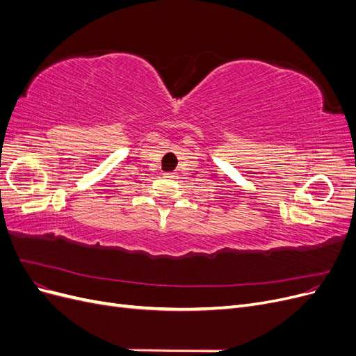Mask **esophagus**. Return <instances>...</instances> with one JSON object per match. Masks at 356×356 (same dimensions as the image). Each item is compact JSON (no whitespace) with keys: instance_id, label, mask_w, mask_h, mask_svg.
<instances>
[{"instance_id":"1","label":"esophagus","mask_w":356,"mask_h":356,"mask_svg":"<svg viewBox=\"0 0 356 356\" xmlns=\"http://www.w3.org/2000/svg\"><path fill=\"white\" fill-rule=\"evenodd\" d=\"M165 178H174L175 177V174H174V172H165Z\"/></svg>"}]
</instances>
